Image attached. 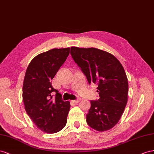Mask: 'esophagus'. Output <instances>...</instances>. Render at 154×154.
I'll list each match as a JSON object with an SVG mask.
<instances>
[{"label": "esophagus", "mask_w": 154, "mask_h": 154, "mask_svg": "<svg viewBox=\"0 0 154 154\" xmlns=\"http://www.w3.org/2000/svg\"><path fill=\"white\" fill-rule=\"evenodd\" d=\"M80 100H81L80 99H76V100H73L72 102H73V103H78L80 101Z\"/></svg>", "instance_id": "esophagus-1"}]
</instances>
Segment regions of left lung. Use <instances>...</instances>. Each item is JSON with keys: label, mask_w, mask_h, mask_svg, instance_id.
Segmentation results:
<instances>
[{"label": "left lung", "mask_w": 154, "mask_h": 154, "mask_svg": "<svg viewBox=\"0 0 154 154\" xmlns=\"http://www.w3.org/2000/svg\"><path fill=\"white\" fill-rule=\"evenodd\" d=\"M70 54L89 84H97L99 99L91 100L86 122L104 131L117 125L128 101V82L125 69L115 56L95 48L71 47Z\"/></svg>", "instance_id": "left-lung-1"}]
</instances>
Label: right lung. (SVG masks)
Segmentation results:
<instances>
[{"mask_svg":"<svg viewBox=\"0 0 154 154\" xmlns=\"http://www.w3.org/2000/svg\"><path fill=\"white\" fill-rule=\"evenodd\" d=\"M69 54V48L41 53L32 60L25 73L23 86L25 109L37 128L47 134L58 132L66 125L70 103L63 101L51 80ZM54 93V101L51 99Z\"/></svg>","mask_w":154,"mask_h":154,"instance_id":"1","label":"right lung"}]
</instances>
